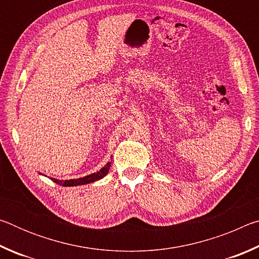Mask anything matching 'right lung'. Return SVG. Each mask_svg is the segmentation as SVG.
<instances>
[{"label":"right lung","instance_id":"1","mask_svg":"<svg viewBox=\"0 0 259 259\" xmlns=\"http://www.w3.org/2000/svg\"><path fill=\"white\" fill-rule=\"evenodd\" d=\"M109 166H111V162H108V163L99 170V171L95 172V174H91L89 176H85V177H82V178H77V179H69V181H58V179H55V178H51L52 182H55L56 184H58V185H63V186H77V185H84V184H89V183H93L96 181H99V179H102L104 176H106L108 174V170H109Z\"/></svg>","mask_w":259,"mask_h":259}]
</instances>
